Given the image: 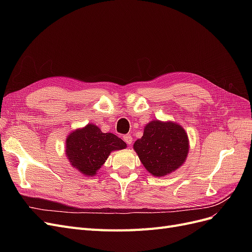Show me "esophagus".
Listing matches in <instances>:
<instances>
[{
  "label": "esophagus",
  "mask_w": 252,
  "mask_h": 252,
  "mask_svg": "<svg viewBox=\"0 0 252 252\" xmlns=\"http://www.w3.org/2000/svg\"><path fill=\"white\" fill-rule=\"evenodd\" d=\"M123 140L125 141V143L127 145H131V143H132V136L130 134H125L123 136Z\"/></svg>",
  "instance_id": "esophagus-1"
}]
</instances>
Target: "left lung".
Instances as JSON below:
<instances>
[{
    "label": "left lung",
    "mask_w": 252,
    "mask_h": 252,
    "mask_svg": "<svg viewBox=\"0 0 252 252\" xmlns=\"http://www.w3.org/2000/svg\"><path fill=\"white\" fill-rule=\"evenodd\" d=\"M142 164L155 177H164L183 165L189 151L184 128L174 122L151 121L133 144Z\"/></svg>",
    "instance_id": "obj_1"
}]
</instances>
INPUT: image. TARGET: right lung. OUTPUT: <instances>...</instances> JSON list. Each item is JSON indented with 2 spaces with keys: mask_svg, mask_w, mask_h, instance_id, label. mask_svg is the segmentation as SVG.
Returning a JSON list of instances; mask_svg holds the SVG:
<instances>
[{
  "mask_svg": "<svg viewBox=\"0 0 252 252\" xmlns=\"http://www.w3.org/2000/svg\"><path fill=\"white\" fill-rule=\"evenodd\" d=\"M126 143L113 133H104L94 124L75 129L66 139V156L81 173L94 177L110 152L126 148Z\"/></svg>",
  "mask_w": 252,
  "mask_h": 252,
  "instance_id": "add662e5",
  "label": "right lung"
}]
</instances>
